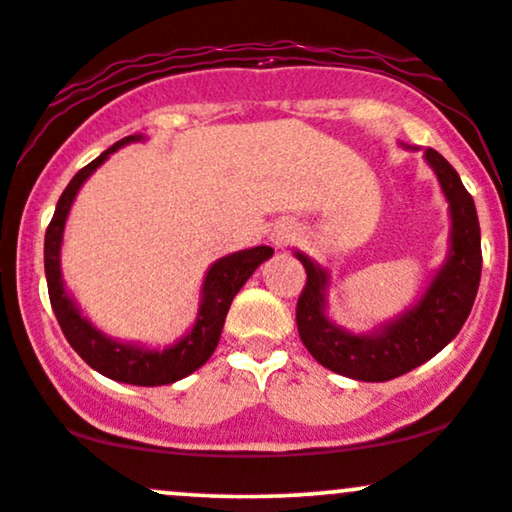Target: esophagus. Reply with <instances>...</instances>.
<instances>
[{
    "instance_id": "1",
    "label": "esophagus",
    "mask_w": 512,
    "mask_h": 512,
    "mask_svg": "<svg viewBox=\"0 0 512 512\" xmlns=\"http://www.w3.org/2000/svg\"><path fill=\"white\" fill-rule=\"evenodd\" d=\"M291 233L289 231H276L274 236H272V243L276 245V248H284V245H289L291 243Z\"/></svg>"
}]
</instances>
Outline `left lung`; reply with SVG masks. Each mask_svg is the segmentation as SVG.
<instances>
[{"mask_svg": "<svg viewBox=\"0 0 512 512\" xmlns=\"http://www.w3.org/2000/svg\"><path fill=\"white\" fill-rule=\"evenodd\" d=\"M424 156L450 202L452 231L448 260L414 308L370 334L346 332L325 315L327 272L296 252L308 274L296 305L301 342L317 363L346 378L385 383L426 363L457 337L477 298L481 279L477 207L457 170L438 151L426 149Z\"/></svg>", "mask_w": 512, "mask_h": 512, "instance_id": "obj_1", "label": "left lung"}]
</instances>
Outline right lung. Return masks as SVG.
<instances>
[{"label": "right lung", "mask_w": 512, "mask_h": 512, "mask_svg": "<svg viewBox=\"0 0 512 512\" xmlns=\"http://www.w3.org/2000/svg\"><path fill=\"white\" fill-rule=\"evenodd\" d=\"M139 139H142L139 134L120 139L108 151H103L96 161L81 168L67 185V190L62 192L55 216H52L48 231H45V276H48L52 310H55V317L60 322L64 337L72 344L76 354L84 358L93 370H98L105 378L117 380V383L156 387L182 380L185 375L195 373L199 366H204L209 361V356L214 354L216 344L221 339L223 322H226L233 298L243 289V284L250 279L252 272L264 260H269L274 255V250L269 245H257V248L233 252V255L221 257L219 262L211 264L202 286V305H199L195 327H192V332L187 337H182L178 344L168 346V349L151 351L142 349V346L120 344L98 332L86 317H81L79 308L69 298V293L64 291L60 272L64 223H67V214L72 209L76 192L84 185L88 175L101 166L110 154H115L120 146L139 142Z\"/></svg>", "instance_id": "obj_1"}]
</instances>
